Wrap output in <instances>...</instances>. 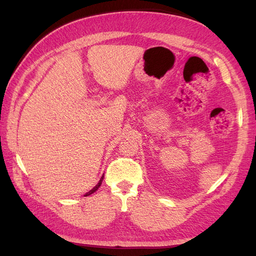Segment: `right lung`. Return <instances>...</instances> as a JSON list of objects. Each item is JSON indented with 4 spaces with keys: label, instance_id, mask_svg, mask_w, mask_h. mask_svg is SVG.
Segmentation results:
<instances>
[{
    "label": "right lung",
    "instance_id": "1",
    "mask_svg": "<svg viewBox=\"0 0 256 256\" xmlns=\"http://www.w3.org/2000/svg\"><path fill=\"white\" fill-rule=\"evenodd\" d=\"M102 180H104V176L102 177V178H100V180H99V182L95 186V187L94 188H92V190H90L88 193H85V196H90L92 194V193H94L95 191H97V189L100 187V184H102Z\"/></svg>",
    "mask_w": 256,
    "mask_h": 256
}]
</instances>
